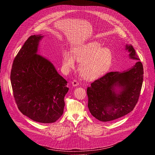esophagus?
Instances as JSON below:
<instances>
[{"label":"esophagus","mask_w":155,"mask_h":155,"mask_svg":"<svg viewBox=\"0 0 155 155\" xmlns=\"http://www.w3.org/2000/svg\"><path fill=\"white\" fill-rule=\"evenodd\" d=\"M72 85L73 86H77L78 85V82L77 81V80H73L72 81Z\"/></svg>","instance_id":"1"}]
</instances>
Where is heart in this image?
I'll list each match as a JSON object with an SVG mask.
<instances>
[{
	"label": "heart",
	"instance_id": "1",
	"mask_svg": "<svg viewBox=\"0 0 155 155\" xmlns=\"http://www.w3.org/2000/svg\"><path fill=\"white\" fill-rule=\"evenodd\" d=\"M75 60L80 62V72L86 80L93 81L104 75L113 62V54L108 48L93 41L80 43L72 48V53L65 51L62 54V68L68 72L75 66Z\"/></svg>",
	"mask_w": 155,
	"mask_h": 155
}]
</instances>
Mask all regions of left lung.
Returning <instances> with one entry per match:
<instances>
[{
    "mask_svg": "<svg viewBox=\"0 0 155 155\" xmlns=\"http://www.w3.org/2000/svg\"><path fill=\"white\" fill-rule=\"evenodd\" d=\"M131 59L137 60L126 71L107 73L87 88V107L91 114L101 121L121 118L135 107L141 91L143 77V65L131 45H126Z\"/></svg>",
    "mask_w": 155,
    "mask_h": 155,
    "instance_id": "8db88e82",
    "label": "left lung"
}]
</instances>
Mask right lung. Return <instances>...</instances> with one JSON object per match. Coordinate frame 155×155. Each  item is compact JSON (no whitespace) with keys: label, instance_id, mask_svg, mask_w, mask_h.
<instances>
[{"label":"right lung","instance_id":"add662e5","mask_svg":"<svg viewBox=\"0 0 155 155\" xmlns=\"http://www.w3.org/2000/svg\"><path fill=\"white\" fill-rule=\"evenodd\" d=\"M42 35H31L15 57L10 75L20 112L34 121L51 123L62 115L69 88L53 64L38 53Z\"/></svg>","mask_w":155,"mask_h":155}]
</instances>
